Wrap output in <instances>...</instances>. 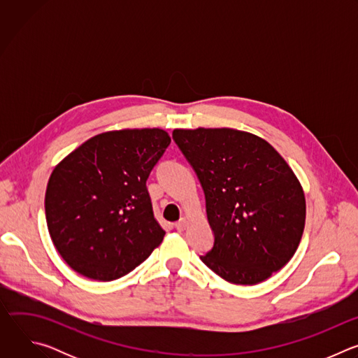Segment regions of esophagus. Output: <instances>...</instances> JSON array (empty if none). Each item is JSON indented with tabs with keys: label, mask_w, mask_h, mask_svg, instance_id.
Instances as JSON below:
<instances>
[{
	"label": "esophagus",
	"mask_w": 358,
	"mask_h": 358,
	"mask_svg": "<svg viewBox=\"0 0 358 358\" xmlns=\"http://www.w3.org/2000/svg\"><path fill=\"white\" fill-rule=\"evenodd\" d=\"M185 227H187L185 218H181L178 222H176V229H177V231H184Z\"/></svg>",
	"instance_id": "obj_1"
}]
</instances>
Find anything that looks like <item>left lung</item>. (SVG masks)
I'll return each instance as SVG.
<instances>
[{"label": "left lung", "instance_id": "obj_1", "mask_svg": "<svg viewBox=\"0 0 358 358\" xmlns=\"http://www.w3.org/2000/svg\"><path fill=\"white\" fill-rule=\"evenodd\" d=\"M206 194L214 246L201 261L227 282L257 285L282 269L304 229L303 188L264 138L234 129H176Z\"/></svg>", "mask_w": 358, "mask_h": 358}]
</instances>
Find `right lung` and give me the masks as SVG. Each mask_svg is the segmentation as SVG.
<instances>
[{
    "mask_svg": "<svg viewBox=\"0 0 358 358\" xmlns=\"http://www.w3.org/2000/svg\"><path fill=\"white\" fill-rule=\"evenodd\" d=\"M171 143L162 129L97 134L52 171L45 194L48 231L64 261L100 282L119 279L163 241L145 181Z\"/></svg>",
    "mask_w": 358,
    "mask_h": 358,
    "instance_id": "1",
    "label": "right lung"
}]
</instances>
